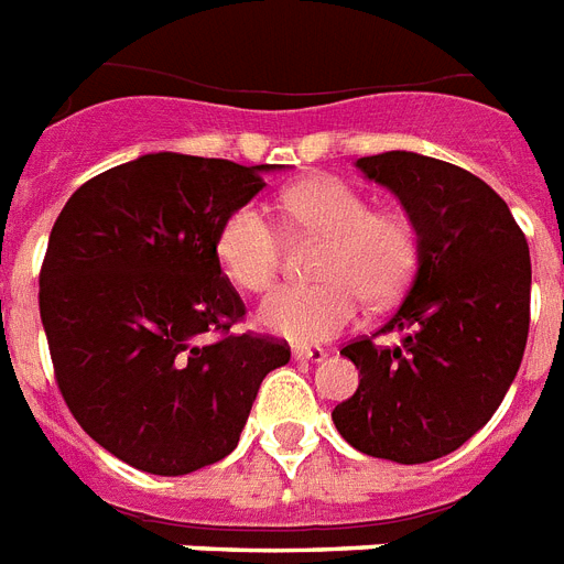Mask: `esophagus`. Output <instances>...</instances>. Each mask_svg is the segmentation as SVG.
I'll use <instances>...</instances> for the list:
<instances>
[{"label":"esophagus","mask_w":564,"mask_h":564,"mask_svg":"<svg viewBox=\"0 0 564 564\" xmlns=\"http://www.w3.org/2000/svg\"><path fill=\"white\" fill-rule=\"evenodd\" d=\"M292 356H295L297 361H324L327 359V350H324V347H295Z\"/></svg>","instance_id":"esophagus-1"}]
</instances>
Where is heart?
Wrapping results in <instances>:
<instances>
[{"mask_svg": "<svg viewBox=\"0 0 564 564\" xmlns=\"http://www.w3.org/2000/svg\"><path fill=\"white\" fill-rule=\"evenodd\" d=\"M292 226L327 237L310 286H281L260 304V327L295 345L341 333L359 315V297L373 310L397 304L420 267V237L400 210H377L365 191L338 176L297 182L283 194ZM217 260L228 281L267 292L281 272V231L258 203L228 210L217 231Z\"/></svg>", "mask_w": 564, "mask_h": 564, "instance_id": "obj_1", "label": "heart"}]
</instances>
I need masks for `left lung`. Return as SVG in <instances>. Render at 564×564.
Here are the masks:
<instances>
[{
	"label": "left lung",
	"instance_id": "obj_1",
	"mask_svg": "<svg viewBox=\"0 0 564 564\" xmlns=\"http://www.w3.org/2000/svg\"><path fill=\"white\" fill-rule=\"evenodd\" d=\"M400 196L420 267L388 324L397 348L356 338L341 354L359 388L338 402V434L370 457L429 464L464 446L505 400L530 327V251L510 208L457 164L391 150L356 162ZM378 335V333H373Z\"/></svg>",
	"mask_w": 564,
	"mask_h": 564
}]
</instances>
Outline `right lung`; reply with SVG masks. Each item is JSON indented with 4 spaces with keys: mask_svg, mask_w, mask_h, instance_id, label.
I'll use <instances>...</instances> for the list:
<instances>
[{
    "mask_svg": "<svg viewBox=\"0 0 564 564\" xmlns=\"http://www.w3.org/2000/svg\"><path fill=\"white\" fill-rule=\"evenodd\" d=\"M272 164L148 153L80 185L40 269L54 377L91 441L150 475L231 455L269 370L290 345L231 333L246 304L219 269L228 210Z\"/></svg>",
    "mask_w": 564,
    "mask_h": 564,
    "instance_id": "obj_1",
    "label": "right lung"
}]
</instances>
